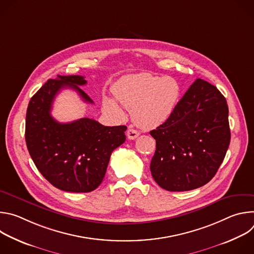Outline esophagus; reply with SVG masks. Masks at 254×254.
<instances>
[{
	"label": "esophagus",
	"instance_id": "1",
	"mask_svg": "<svg viewBox=\"0 0 254 254\" xmlns=\"http://www.w3.org/2000/svg\"><path fill=\"white\" fill-rule=\"evenodd\" d=\"M127 135L129 139H135L139 135V132L134 128H128L127 131Z\"/></svg>",
	"mask_w": 254,
	"mask_h": 254
}]
</instances>
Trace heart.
<instances>
[{
	"mask_svg": "<svg viewBox=\"0 0 254 254\" xmlns=\"http://www.w3.org/2000/svg\"><path fill=\"white\" fill-rule=\"evenodd\" d=\"M180 93V84L175 78L146 72L123 76L114 86L117 99L131 112L136 125L147 129L156 128L169 120ZM103 105L107 112L122 116L116 100L105 97Z\"/></svg>",
	"mask_w": 254,
	"mask_h": 254,
	"instance_id": "heart-1",
	"label": "heart"
}]
</instances>
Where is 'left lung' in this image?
Here are the masks:
<instances>
[{
    "label": "left lung",
    "mask_w": 254,
    "mask_h": 254,
    "mask_svg": "<svg viewBox=\"0 0 254 254\" xmlns=\"http://www.w3.org/2000/svg\"><path fill=\"white\" fill-rule=\"evenodd\" d=\"M150 133L156 139L150 169L160 187L182 192L204 186L218 171L230 143L226 99L198 78L169 120Z\"/></svg>",
    "instance_id": "1"
}]
</instances>
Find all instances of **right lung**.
Wrapping results in <instances>:
<instances>
[{"instance_id":"1","label":"right lung","mask_w":254,"mask_h":254,"mask_svg":"<svg viewBox=\"0 0 254 254\" xmlns=\"http://www.w3.org/2000/svg\"><path fill=\"white\" fill-rule=\"evenodd\" d=\"M83 76L58 75L36 92L27 108L25 138L29 154L54 187L73 193L95 190L102 182L111 155L126 140V126L104 127L83 118L68 124L55 121L50 112L57 93L71 88L88 103L92 99L78 86Z\"/></svg>"}]
</instances>
